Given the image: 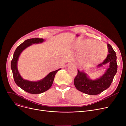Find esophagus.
<instances>
[{
	"instance_id": "obj_1",
	"label": "esophagus",
	"mask_w": 126,
	"mask_h": 126,
	"mask_svg": "<svg viewBox=\"0 0 126 126\" xmlns=\"http://www.w3.org/2000/svg\"><path fill=\"white\" fill-rule=\"evenodd\" d=\"M69 65H71V66H75V64L74 63H70L69 64Z\"/></svg>"
}]
</instances>
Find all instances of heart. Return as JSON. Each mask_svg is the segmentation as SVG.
Returning a JSON list of instances; mask_svg holds the SVG:
<instances>
[{"label":"heart","instance_id":"obj_1","mask_svg":"<svg viewBox=\"0 0 126 126\" xmlns=\"http://www.w3.org/2000/svg\"><path fill=\"white\" fill-rule=\"evenodd\" d=\"M74 48L82 54V61L88 66H94L101 63L108 55L106 44L103 42L91 39L77 43Z\"/></svg>","mask_w":126,"mask_h":126}]
</instances>
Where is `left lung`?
Segmentation results:
<instances>
[{
	"mask_svg": "<svg viewBox=\"0 0 126 126\" xmlns=\"http://www.w3.org/2000/svg\"><path fill=\"white\" fill-rule=\"evenodd\" d=\"M109 54L105 60L98 64L97 67L109 63L108 68L105 73L95 80H91L83 71L78 70V74L74 79L76 88L79 91L89 95H96L101 94L110 87L117 70L116 55L111 45L107 43Z\"/></svg>",
	"mask_w": 126,
	"mask_h": 126,
	"instance_id": "obj_1",
	"label": "left lung"
}]
</instances>
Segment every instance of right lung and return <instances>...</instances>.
<instances>
[{
	"label": "right lung",
	"instance_id": "1",
	"mask_svg": "<svg viewBox=\"0 0 126 126\" xmlns=\"http://www.w3.org/2000/svg\"><path fill=\"white\" fill-rule=\"evenodd\" d=\"M44 41L43 39L38 38L26 40L17 47L11 61V69L15 82L18 86L31 94H41L48 90L51 86L57 72L61 69L60 68L57 70L50 72L45 78L38 81H31L25 80L20 75L17 68V63L21 53L26 48L32 44L41 43Z\"/></svg>",
	"mask_w": 126,
	"mask_h": 126
}]
</instances>
